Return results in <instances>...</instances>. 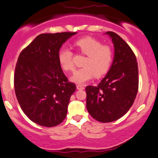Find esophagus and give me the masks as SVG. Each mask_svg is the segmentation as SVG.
<instances>
[{
    "mask_svg": "<svg viewBox=\"0 0 158 158\" xmlns=\"http://www.w3.org/2000/svg\"><path fill=\"white\" fill-rule=\"evenodd\" d=\"M77 88L78 90H83L85 88L84 85H77Z\"/></svg>",
    "mask_w": 158,
    "mask_h": 158,
    "instance_id": "obj_1",
    "label": "esophagus"
}]
</instances>
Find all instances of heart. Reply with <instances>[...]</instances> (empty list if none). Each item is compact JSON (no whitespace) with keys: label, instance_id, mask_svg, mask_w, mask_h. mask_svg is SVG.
I'll use <instances>...</instances> for the list:
<instances>
[{"label":"heart","instance_id":"heart-1","mask_svg":"<svg viewBox=\"0 0 158 158\" xmlns=\"http://www.w3.org/2000/svg\"><path fill=\"white\" fill-rule=\"evenodd\" d=\"M77 49L87 56L83 61L84 67L77 70L70 78L77 84H84L95 77H100L109 70L113 59V50L108 45H102L98 40L84 37L74 43ZM59 61L66 71L74 70L73 54L68 48H62L59 52Z\"/></svg>","mask_w":158,"mask_h":158}]
</instances>
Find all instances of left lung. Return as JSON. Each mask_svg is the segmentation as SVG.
Wrapping results in <instances>:
<instances>
[{
    "label": "left lung",
    "instance_id": "1",
    "mask_svg": "<svg viewBox=\"0 0 158 158\" xmlns=\"http://www.w3.org/2000/svg\"><path fill=\"white\" fill-rule=\"evenodd\" d=\"M106 34L114 44L113 63L97 86L85 88L87 110L101 123L113 122L128 112L135 102L139 83L137 59L131 48L115 32Z\"/></svg>",
    "mask_w": 158,
    "mask_h": 158
}]
</instances>
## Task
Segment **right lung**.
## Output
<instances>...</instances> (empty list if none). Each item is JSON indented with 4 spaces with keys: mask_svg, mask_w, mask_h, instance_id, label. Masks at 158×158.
<instances>
[{
    "mask_svg": "<svg viewBox=\"0 0 158 158\" xmlns=\"http://www.w3.org/2000/svg\"><path fill=\"white\" fill-rule=\"evenodd\" d=\"M77 32L43 33L21 51L14 86L18 102L30 120L53 127L65 119L74 83L68 81L59 61V50Z\"/></svg>",
    "mask_w": 158,
    "mask_h": 158,
    "instance_id": "right-lung-1",
    "label": "right lung"
}]
</instances>
